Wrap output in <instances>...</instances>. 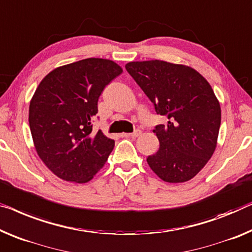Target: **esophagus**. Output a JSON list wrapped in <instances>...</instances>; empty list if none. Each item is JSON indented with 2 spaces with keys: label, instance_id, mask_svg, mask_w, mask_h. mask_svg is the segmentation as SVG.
<instances>
[{
  "label": "esophagus",
  "instance_id": "34e87169",
  "mask_svg": "<svg viewBox=\"0 0 252 252\" xmlns=\"http://www.w3.org/2000/svg\"><path fill=\"white\" fill-rule=\"evenodd\" d=\"M140 133H141L140 130H136V131H134V132H132V133H127L126 136H129V137H131V138H137V137L140 136Z\"/></svg>",
  "mask_w": 252,
  "mask_h": 252
}]
</instances>
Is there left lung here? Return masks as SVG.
Segmentation results:
<instances>
[{
	"instance_id": "8db88e82",
	"label": "left lung",
	"mask_w": 252,
	"mask_h": 252,
	"mask_svg": "<svg viewBox=\"0 0 252 252\" xmlns=\"http://www.w3.org/2000/svg\"><path fill=\"white\" fill-rule=\"evenodd\" d=\"M126 69L168 120L153 130L159 149L147 157L149 167L165 182L189 181L217 146L220 105L212 86L191 66L160 60L129 62Z\"/></svg>"
}]
</instances>
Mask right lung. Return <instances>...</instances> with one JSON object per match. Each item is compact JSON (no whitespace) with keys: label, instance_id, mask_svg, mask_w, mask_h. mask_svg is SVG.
Instances as JSON below:
<instances>
[{"label":"right lung","instance_id":"right-lung-1","mask_svg":"<svg viewBox=\"0 0 252 252\" xmlns=\"http://www.w3.org/2000/svg\"><path fill=\"white\" fill-rule=\"evenodd\" d=\"M123 72L107 59L90 58L45 76L29 105L33 146L48 170L64 181L86 183L98 173L114 140L93 131L105 86Z\"/></svg>","mask_w":252,"mask_h":252}]
</instances>
